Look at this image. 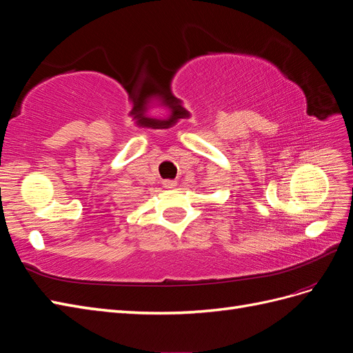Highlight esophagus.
<instances>
[{"instance_id": "1", "label": "esophagus", "mask_w": 353, "mask_h": 353, "mask_svg": "<svg viewBox=\"0 0 353 353\" xmlns=\"http://www.w3.org/2000/svg\"><path fill=\"white\" fill-rule=\"evenodd\" d=\"M163 187L168 188V190H174L176 187V181H174V179H165L163 181Z\"/></svg>"}]
</instances>
